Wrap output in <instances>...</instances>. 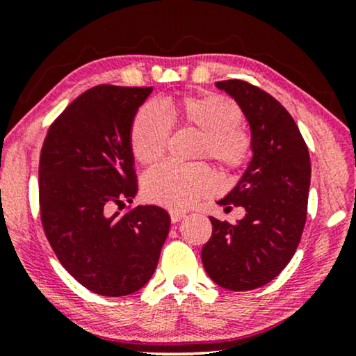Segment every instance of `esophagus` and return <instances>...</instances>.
Returning <instances> with one entry per match:
<instances>
[{
	"instance_id": "1",
	"label": "esophagus",
	"mask_w": 356,
	"mask_h": 356,
	"mask_svg": "<svg viewBox=\"0 0 356 356\" xmlns=\"http://www.w3.org/2000/svg\"><path fill=\"white\" fill-rule=\"evenodd\" d=\"M170 218H172V223H178L184 218V213L177 212V211H170Z\"/></svg>"
}]
</instances>
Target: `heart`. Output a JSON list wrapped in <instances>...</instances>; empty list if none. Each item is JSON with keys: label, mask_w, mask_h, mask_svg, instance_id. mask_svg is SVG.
<instances>
[{"label": "heart", "mask_w": 356, "mask_h": 356, "mask_svg": "<svg viewBox=\"0 0 356 356\" xmlns=\"http://www.w3.org/2000/svg\"><path fill=\"white\" fill-rule=\"evenodd\" d=\"M241 113L235 104L216 94L162 99L147 104L136 113L129 131L131 150L144 165L154 163L163 154L170 129L189 126L197 129V154L216 160L223 168H240L251 154V138L240 126ZM145 197L160 206L186 209L199 197L217 189V178L206 165L165 162L150 170L143 179Z\"/></svg>", "instance_id": "b5f03b06"}]
</instances>
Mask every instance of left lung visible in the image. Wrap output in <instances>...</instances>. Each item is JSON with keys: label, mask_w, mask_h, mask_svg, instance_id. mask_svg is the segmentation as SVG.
Instances as JSON below:
<instances>
[{"label": "left lung", "mask_w": 356, "mask_h": 356, "mask_svg": "<svg viewBox=\"0 0 356 356\" xmlns=\"http://www.w3.org/2000/svg\"><path fill=\"white\" fill-rule=\"evenodd\" d=\"M250 124L251 160L235 188L217 201L245 209L235 223L211 217L202 246L207 275L232 291L254 290L275 279L293 257L306 222L311 163L298 126L274 97L245 81L216 82Z\"/></svg>", "instance_id": "obj_1"}]
</instances>
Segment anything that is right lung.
<instances>
[{
	"label": "right lung",
	"mask_w": 356,
	"mask_h": 356,
	"mask_svg": "<svg viewBox=\"0 0 356 356\" xmlns=\"http://www.w3.org/2000/svg\"><path fill=\"white\" fill-rule=\"evenodd\" d=\"M152 87L97 86L77 97L43 143L38 168L45 235L86 289L126 296L154 275L170 232L162 207L110 213L138 194L129 131Z\"/></svg>",
	"instance_id": "1"
}]
</instances>
